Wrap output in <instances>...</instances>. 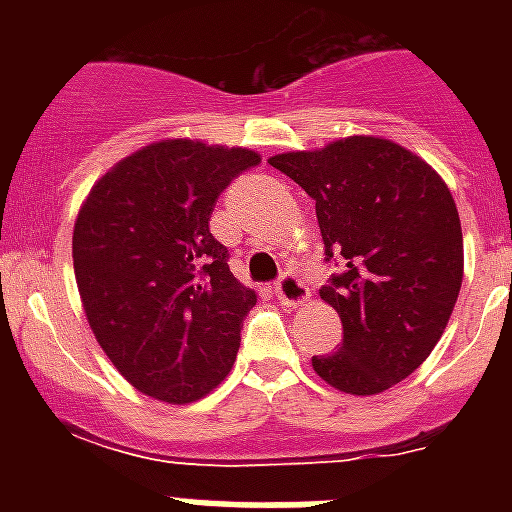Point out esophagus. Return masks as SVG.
I'll list each match as a JSON object with an SVG mask.
<instances>
[{"mask_svg":"<svg viewBox=\"0 0 512 512\" xmlns=\"http://www.w3.org/2000/svg\"><path fill=\"white\" fill-rule=\"evenodd\" d=\"M276 297L284 308H300L311 300V292L305 287L303 281L297 279L295 273H284L279 281H276Z\"/></svg>","mask_w":512,"mask_h":512,"instance_id":"esophagus-1","label":"esophagus"}]
</instances>
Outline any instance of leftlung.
Segmentation results:
<instances>
[{"mask_svg": "<svg viewBox=\"0 0 512 512\" xmlns=\"http://www.w3.org/2000/svg\"><path fill=\"white\" fill-rule=\"evenodd\" d=\"M313 201L327 260L345 271L321 289L342 345L313 372L350 396L393 388L430 356L462 287V225L449 185L393 140L353 135L268 159Z\"/></svg>", "mask_w": 512, "mask_h": 512, "instance_id": "left-lung-1", "label": "left lung"}]
</instances>
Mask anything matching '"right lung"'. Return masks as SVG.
I'll list each match as a JSON object with an SVG mask.
<instances>
[{"label":"right lung","mask_w":512,"mask_h":512,"mask_svg":"<svg viewBox=\"0 0 512 512\" xmlns=\"http://www.w3.org/2000/svg\"><path fill=\"white\" fill-rule=\"evenodd\" d=\"M260 154L170 138L116 162L74 223V273L100 348L140 393L193 404L228 377L257 303L209 233L217 196Z\"/></svg>","instance_id":"add662e5"}]
</instances>
